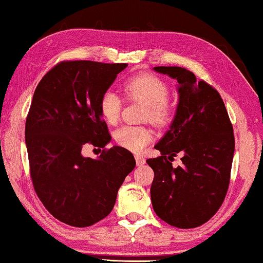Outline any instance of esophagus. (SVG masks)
Returning <instances> with one entry per match:
<instances>
[{
	"instance_id": "1",
	"label": "esophagus",
	"mask_w": 263,
	"mask_h": 263,
	"mask_svg": "<svg viewBox=\"0 0 263 263\" xmlns=\"http://www.w3.org/2000/svg\"><path fill=\"white\" fill-rule=\"evenodd\" d=\"M135 160H136V165L138 166H143L144 163H146V160H144L142 157H140V155H136Z\"/></svg>"
}]
</instances>
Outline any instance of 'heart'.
<instances>
[{"mask_svg":"<svg viewBox=\"0 0 263 263\" xmlns=\"http://www.w3.org/2000/svg\"><path fill=\"white\" fill-rule=\"evenodd\" d=\"M123 91L129 100L146 103L144 119L157 125H165L172 115V109L167 102L168 87L166 83L153 74H138L128 78ZM101 115L106 122L114 124L119 120L121 100L112 90H106L100 100ZM117 144L132 152H141L153 139L148 128L139 125H122L114 133Z\"/></svg>","mask_w":263,"mask_h":263,"instance_id":"heart-1","label":"heart"}]
</instances>
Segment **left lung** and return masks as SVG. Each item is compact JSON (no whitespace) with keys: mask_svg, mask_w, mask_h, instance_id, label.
I'll list each match as a JSON object with an SVG mask.
<instances>
[{"mask_svg":"<svg viewBox=\"0 0 263 263\" xmlns=\"http://www.w3.org/2000/svg\"><path fill=\"white\" fill-rule=\"evenodd\" d=\"M153 70L178 82V104L170 129L155 144L161 155L148 159L154 171L153 209L170 226L190 229L208 222L222 205L235 152L233 125L218 91L191 71L177 66ZM183 154V165L172 166Z\"/></svg>","mask_w":263,"mask_h":263,"instance_id":"left-lung-1","label":"left lung"}]
</instances>
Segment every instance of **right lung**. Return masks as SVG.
<instances>
[{"label": "right lung", "instance_id": "add662e5", "mask_svg": "<svg viewBox=\"0 0 263 263\" xmlns=\"http://www.w3.org/2000/svg\"><path fill=\"white\" fill-rule=\"evenodd\" d=\"M128 64L63 62L37 84L26 120L30 177L49 214L84 228L111 212L125 177L135 168L128 149L114 146L96 159L84 147L110 142L100 100Z\"/></svg>", "mask_w": 263, "mask_h": 263}]
</instances>
